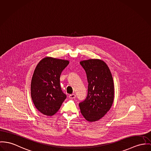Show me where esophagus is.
Returning <instances> with one entry per match:
<instances>
[{"instance_id": "34e87169", "label": "esophagus", "mask_w": 151, "mask_h": 151, "mask_svg": "<svg viewBox=\"0 0 151 151\" xmlns=\"http://www.w3.org/2000/svg\"><path fill=\"white\" fill-rule=\"evenodd\" d=\"M76 97V95L75 94H74V93H72V94H70L69 95V98H70V99H73V98H75Z\"/></svg>"}]
</instances>
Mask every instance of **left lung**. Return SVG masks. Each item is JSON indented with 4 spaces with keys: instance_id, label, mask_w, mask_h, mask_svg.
<instances>
[{
    "instance_id": "1",
    "label": "left lung",
    "mask_w": 151,
    "mask_h": 151,
    "mask_svg": "<svg viewBox=\"0 0 151 151\" xmlns=\"http://www.w3.org/2000/svg\"><path fill=\"white\" fill-rule=\"evenodd\" d=\"M85 70L88 93L79 103L81 114L90 122L102 118L110 109L114 100V83L108 66L102 60L90 59L80 63Z\"/></svg>"
}]
</instances>
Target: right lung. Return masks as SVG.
I'll use <instances>...</instances> for the list:
<instances>
[{"mask_svg": "<svg viewBox=\"0 0 151 151\" xmlns=\"http://www.w3.org/2000/svg\"><path fill=\"white\" fill-rule=\"evenodd\" d=\"M69 61L45 58L35 70L31 83V96L37 109L46 116H53L60 108L67 95L63 92L60 78Z\"/></svg>", "mask_w": 151, "mask_h": 151, "instance_id": "1", "label": "right lung"}]
</instances>
